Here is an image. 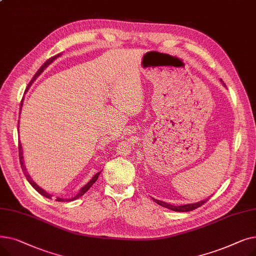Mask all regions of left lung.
I'll return each instance as SVG.
<instances>
[{
	"label": "left lung",
	"mask_w": 256,
	"mask_h": 256,
	"mask_svg": "<svg viewBox=\"0 0 256 256\" xmlns=\"http://www.w3.org/2000/svg\"><path fill=\"white\" fill-rule=\"evenodd\" d=\"M220 80L222 82V80ZM223 85H224V84H223ZM224 86H225V85H224ZM225 87H226V86H225ZM208 199H210V197L206 198V199H204V200L198 201V202H196V204H182V206H172V204H170L164 202V201H160V200H158V199L152 198V200L154 201L156 204H158V206H164V208H168V210H174V212H190V210H195V208L201 206L202 204H204Z\"/></svg>",
	"instance_id": "obj_1"
}]
</instances>
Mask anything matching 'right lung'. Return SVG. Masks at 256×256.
<instances>
[{"label":"right lung","instance_id":"obj_1","mask_svg":"<svg viewBox=\"0 0 256 256\" xmlns=\"http://www.w3.org/2000/svg\"><path fill=\"white\" fill-rule=\"evenodd\" d=\"M61 56V54H58V55H56V56H54V57H52V58H50L48 60H46L44 63V65L40 67V68L38 70V72L35 74V76H33V78L31 80V82H30V84L28 85V88H26V90L29 89V87L32 85V83L34 82V80L40 76V74H42L46 67L50 64V63H52V61H55L57 58H59ZM22 102H24V98L22 100V102H20V110H22ZM18 122H20V120H18ZM18 128H20V126H18ZM18 150H20V166H22V172H24V176H26V180H28L29 182H30V184L34 188V189L40 194V195H42V196H44V197H46V198H48V199H52V194H50V193H48V192H46L44 189H42V188H40L32 178H31V176H30V174L28 173V171H26V166H24V156H22V144L20 143L18 144ZM100 174V172H98L96 174H94V176L84 186H82L80 189V191H78V193L74 196V197H72V198H68V199H64V198H60V197H57V199H56V201H61V202H63V201H74V200H76V199H78V198H80V196H83L89 189H90V186L96 182V180H98V176Z\"/></svg>","mask_w":256,"mask_h":256}]
</instances>
